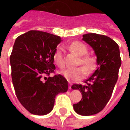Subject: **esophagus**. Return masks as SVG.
Returning a JSON list of instances; mask_svg holds the SVG:
<instances>
[{
    "instance_id": "34e87169",
    "label": "esophagus",
    "mask_w": 130,
    "mask_h": 130,
    "mask_svg": "<svg viewBox=\"0 0 130 130\" xmlns=\"http://www.w3.org/2000/svg\"><path fill=\"white\" fill-rule=\"evenodd\" d=\"M69 90H71L72 89V83H69Z\"/></svg>"
}]
</instances>
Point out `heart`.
Returning <instances> with one entry per match:
<instances>
[{"label": "heart", "instance_id": "heart-1", "mask_svg": "<svg viewBox=\"0 0 130 130\" xmlns=\"http://www.w3.org/2000/svg\"><path fill=\"white\" fill-rule=\"evenodd\" d=\"M69 48L72 52L75 53L78 56H81L79 63L85 66L75 68H69L62 71L61 74L69 82L78 81L84 77H85L87 72H91L96 67V59L95 57L90 55H87V47L82 42L74 41L70 44ZM53 61L55 64L59 68H63L65 67V61L63 56V49L62 47H58L53 56ZM87 70H86V69Z\"/></svg>", "mask_w": 130, "mask_h": 130}]
</instances>
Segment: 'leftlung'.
I'll return each mask as SVG.
<instances>
[{
  "label": "left lung",
  "instance_id": "8db88e82",
  "mask_svg": "<svg viewBox=\"0 0 130 130\" xmlns=\"http://www.w3.org/2000/svg\"><path fill=\"white\" fill-rule=\"evenodd\" d=\"M83 40L89 44L97 56L98 67L84 83L74 84L73 90H79L83 98L73 105L75 112L90 116L102 111L111 97L118 79L122 60L118 44L111 38L95 33L83 35Z\"/></svg>",
  "mask_w": 130,
  "mask_h": 130
}]
</instances>
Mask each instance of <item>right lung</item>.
Returning <instances> with one entry per match:
<instances>
[{"label":"right lung","instance_id":"1","mask_svg":"<svg viewBox=\"0 0 130 130\" xmlns=\"http://www.w3.org/2000/svg\"><path fill=\"white\" fill-rule=\"evenodd\" d=\"M61 41L59 36L38 30H30L15 40L10 56L12 83L18 100L32 114L51 112L56 96L68 90L67 80L62 75L49 77L56 69L53 56Z\"/></svg>","mask_w":130,"mask_h":130}]
</instances>
